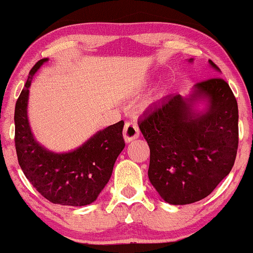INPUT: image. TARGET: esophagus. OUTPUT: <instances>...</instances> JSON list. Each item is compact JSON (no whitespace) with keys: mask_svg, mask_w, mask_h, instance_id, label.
Instances as JSON below:
<instances>
[{"mask_svg":"<svg viewBox=\"0 0 253 253\" xmlns=\"http://www.w3.org/2000/svg\"><path fill=\"white\" fill-rule=\"evenodd\" d=\"M124 140L126 142H130L133 141V140H135L139 137L140 135V130H139V127L136 126L135 123H133V121H128V123H126L125 125V128H124Z\"/></svg>","mask_w":253,"mask_h":253,"instance_id":"34e87169","label":"esophagus"}]
</instances>
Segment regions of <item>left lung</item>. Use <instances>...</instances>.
<instances>
[{
    "label": "left lung",
    "instance_id": "8db88e82",
    "mask_svg": "<svg viewBox=\"0 0 253 253\" xmlns=\"http://www.w3.org/2000/svg\"><path fill=\"white\" fill-rule=\"evenodd\" d=\"M209 66L220 72L211 60ZM137 125L150 149L148 178L167 203L203 200L231 171L238 148V106L219 77L197 83L185 97H165Z\"/></svg>",
    "mask_w": 253,
    "mask_h": 253
}]
</instances>
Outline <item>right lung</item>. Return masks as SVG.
Wrapping results in <instances>:
<instances>
[{"mask_svg": "<svg viewBox=\"0 0 253 253\" xmlns=\"http://www.w3.org/2000/svg\"><path fill=\"white\" fill-rule=\"evenodd\" d=\"M47 60H38L31 69L16 103L15 146L18 164L35 189L50 202L88 206L110 181L114 164L125 148L124 121L98 130L69 152H53L38 142L29 123V88L35 75Z\"/></svg>", "mask_w": 253, "mask_h": 253, "instance_id": "1", "label": "right lung"}]
</instances>
